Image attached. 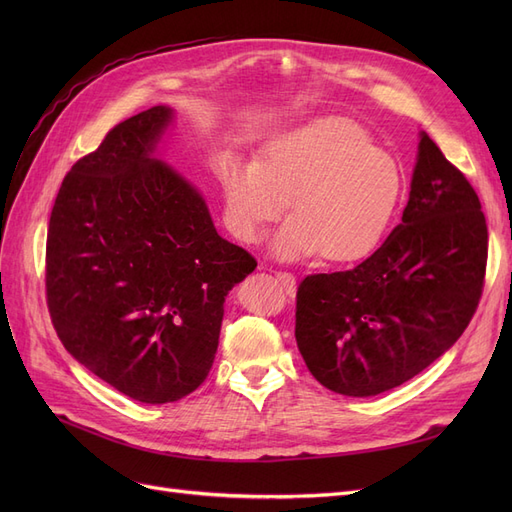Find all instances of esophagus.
<instances>
[{
	"label": "esophagus",
	"mask_w": 512,
	"mask_h": 512,
	"mask_svg": "<svg viewBox=\"0 0 512 512\" xmlns=\"http://www.w3.org/2000/svg\"><path fill=\"white\" fill-rule=\"evenodd\" d=\"M277 280L282 282L286 294H294V290H297V277H294L290 271H277Z\"/></svg>",
	"instance_id": "obj_1"
}]
</instances>
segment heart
Here are the masks:
<instances>
[{"mask_svg": "<svg viewBox=\"0 0 512 512\" xmlns=\"http://www.w3.org/2000/svg\"><path fill=\"white\" fill-rule=\"evenodd\" d=\"M218 177L226 224L245 243L265 235L290 198L292 215L273 243L286 260L316 252L331 262L369 256L406 190L399 162L346 117L312 119L275 134L256 162L224 156Z\"/></svg>", "mask_w": 512, "mask_h": 512, "instance_id": "b5f03b06", "label": "heart"}]
</instances>
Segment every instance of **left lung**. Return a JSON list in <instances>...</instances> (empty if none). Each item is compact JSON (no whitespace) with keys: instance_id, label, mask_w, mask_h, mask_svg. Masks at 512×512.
<instances>
[{"instance_id":"1","label":"left lung","mask_w":512,"mask_h":512,"mask_svg":"<svg viewBox=\"0 0 512 512\" xmlns=\"http://www.w3.org/2000/svg\"><path fill=\"white\" fill-rule=\"evenodd\" d=\"M487 245L478 194L423 132L389 239L354 269L299 284L294 337L312 376L339 395L371 397L421 374L470 324Z\"/></svg>"}]
</instances>
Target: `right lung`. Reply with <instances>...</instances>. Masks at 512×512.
I'll list each match as a JSON object with an SVG mask.
<instances>
[{"label":"right lung","instance_id":"1","mask_svg":"<svg viewBox=\"0 0 512 512\" xmlns=\"http://www.w3.org/2000/svg\"><path fill=\"white\" fill-rule=\"evenodd\" d=\"M173 111L108 130L61 183L46 235V305L76 361L123 395L168 404L205 382L228 290L256 258L222 239L153 149Z\"/></svg>","mask_w":512,"mask_h":512}]
</instances>
